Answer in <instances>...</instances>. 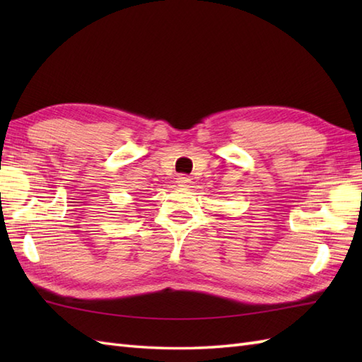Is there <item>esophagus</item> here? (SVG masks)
Returning a JSON list of instances; mask_svg holds the SVG:
<instances>
[{
  "label": "esophagus",
  "instance_id": "obj_1",
  "mask_svg": "<svg viewBox=\"0 0 362 362\" xmlns=\"http://www.w3.org/2000/svg\"><path fill=\"white\" fill-rule=\"evenodd\" d=\"M189 183H191V179L188 175L180 174L179 177H177V185L179 187H189Z\"/></svg>",
  "mask_w": 362,
  "mask_h": 362
}]
</instances>
